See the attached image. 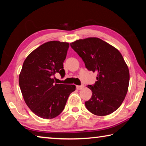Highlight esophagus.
<instances>
[{
  "label": "esophagus",
  "mask_w": 146,
  "mask_h": 146,
  "mask_svg": "<svg viewBox=\"0 0 146 146\" xmlns=\"http://www.w3.org/2000/svg\"><path fill=\"white\" fill-rule=\"evenodd\" d=\"M84 88V85H81V86H76V89L78 90H82V89H83Z\"/></svg>",
  "instance_id": "34e87169"
}]
</instances>
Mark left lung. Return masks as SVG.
<instances>
[{
	"label": "left lung",
	"mask_w": 146,
	"mask_h": 146,
	"mask_svg": "<svg viewBox=\"0 0 146 146\" xmlns=\"http://www.w3.org/2000/svg\"><path fill=\"white\" fill-rule=\"evenodd\" d=\"M71 47L84 62L88 70L97 73L94 85H88L92 96L86 108L97 116L115 111L123 102L129 82V71L120 51L97 37L79 39Z\"/></svg>",
	"instance_id": "8db88e82"
}]
</instances>
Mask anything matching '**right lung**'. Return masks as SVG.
Instances as JSON below:
<instances>
[{
    "instance_id": "1",
    "label": "right lung",
    "mask_w": 146,
    "mask_h": 146,
    "mask_svg": "<svg viewBox=\"0 0 146 146\" xmlns=\"http://www.w3.org/2000/svg\"><path fill=\"white\" fill-rule=\"evenodd\" d=\"M70 46L68 42L49 41L27 56L19 75L20 88L27 106L38 117L51 119L65 107L76 86L55 84L56 73L64 76L63 62Z\"/></svg>"
}]
</instances>
